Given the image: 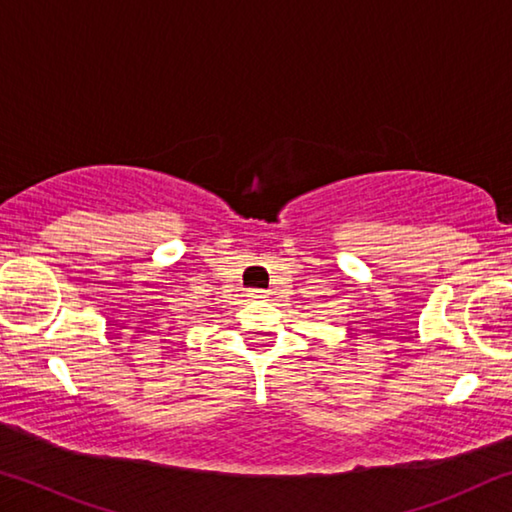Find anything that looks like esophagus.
I'll return each mask as SVG.
<instances>
[{
	"label": "esophagus",
	"mask_w": 512,
	"mask_h": 512,
	"mask_svg": "<svg viewBox=\"0 0 512 512\" xmlns=\"http://www.w3.org/2000/svg\"><path fill=\"white\" fill-rule=\"evenodd\" d=\"M248 298H253V300H266L268 298V291H262V289H253L248 293Z\"/></svg>",
	"instance_id": "obj_1"
}]
</instances>
